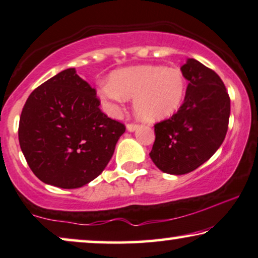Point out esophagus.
I'll list each match as a JSON object with an SVG mask.
<instances>
[{
	"label": "esophagus",
	"mask_w": 258,
	"mask_h": 258,
	"mask_svg": "<svg viewBox=\"0 0 258 258\" xmlns=\"http://www.w3.org/2000/svg\"><path fill=\"white\" fill-rule=\"evenodd\" d=\"M138 127H139V125H137V123H127V131L135 132Z\"/></svg>",
	"instance_id": "34e87169"
}]
</instances>
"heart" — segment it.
<instances>
[{
  "label": "heart",
  "mask_w": 258,
  "mask_h": 258,
  "mask_svg": "<svg viewBox=\"0 0 258 258\" xmlns=\"http://www.w3.org/2000/svg\"><path fill=\"white\" fill-rule=\"evenodd\" d=\"M186 80L178 68L144 64L115 71L109 85L100 89V98L112 108L135 98V111L149 122L166 119L183 104Z\"/></svg>",
  "instance_id": "1"
}]
</instances>
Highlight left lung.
<instances>
[{
	"mask_svg": "<svg viewBox=\"0 0 258 258\" xmlns=\"http://www.w3.org/2000/svg\"><path fill=\"white\" fill-rule=\"evenodd\" d=\"M188 81L183 105L170 119L154 125L151 159L165 173L191 172L214 156L224 142L230 98L222 79L199 61L181 66Z\"/></svg>",
	"mask_w": 258,
	"mask_h": 258,
	"instance_id": "obj_1",
	"label": "left lung"
}]
</instances>
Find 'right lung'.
<instances>
[{"label":"right lung","mask_w":258,"mask_h":258,"mask_svg":"<svg viewBox=\"0 0 258 258\" xmlns=\"http://www.w3.org/2000/svg\"><path fill=\"white\" fill-rule=\"evenodd\" d=\"M97 91L75 68L34 89L23 106L19 142L30 170L43 183L77 188L100 174L126 127L99 108Z\"/></svg>","instance_id":"right-lung-1"}]
</instances>
